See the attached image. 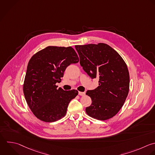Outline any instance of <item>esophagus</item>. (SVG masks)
Returning a JSON list of instances; mask_svg holds the SVG:
<instances>
[{
  "label": "esophagus",
  "mask_w": 155,
  "mask_h": 155,
  "mask_svg": "<svg viewBox=\"0 0 155 155\" xmlns=\"http://www.w3.org/2000/svg\"><path fill=\"white\" fill-rule=\"evenodd\" d=\"M78 94H79V95H80V96H84L85 94V92H81V91H79V93H78Z\"/></svg>",
  "instance_id": "esophagus-1"
}]
</instances>
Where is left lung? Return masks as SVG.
I'll use <instances>...</instances> for the list:
<instances>
[{
  "instance_id": "obj_1",
  "label": "left lung",
  "mask_w": 155,
  "mask_h": 155,
  "mask_svg": "<svg viewBox=\"0 0 155 155\" xmlns=\"http://www.w3.org/2000/svg\"><path fill=\"white\" fill-rule=\"evenodd\" d=\"M75 48L83 70L91 79H99V86L86 93L92 101L86 113L98 120L111 118L120 110L128 94L130 76L125 62L116 51L104 43Z\"/></svg>"
}]
</instances>
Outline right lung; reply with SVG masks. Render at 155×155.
<instances>
[{"label":"right lung","mask_w":155,"mask_h":155,"mask_svg":"<svg viewBox=\"0 0 155 155\" xmlns=\"http://www.w3.org/2000/svg\"><path fill=\"white\" fill-rule=\"evenodd\" d=\"M79 62L71 47L49 46L30 59L25 77L23 91L30 110L39 119L51 122L63 117L68 105L78 94L76 90L58 88L66 68Z\"/></svg>","instance_id":"add662e5"}]
</instances>
